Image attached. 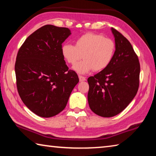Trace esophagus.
<instances>
[{"instance_id":"34e87169","label":"esophagus","mask_w":156,"mask_h":156,"mask_svg":"<svg viewBox=\"0 0 156 156\" xmlns=\"http://www.w3.org/2000/svg\"><path fill=\"white\" fill-rule=\"evenodd\" d=\"M79 80H80V82H83V81H85L86 80V78L84 77V76H79Z\"/></svg>"}]
</instances>
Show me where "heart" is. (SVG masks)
I'll return each instance as SVG.
<instances>
[{
  "mask_svg": "<svg viewBox=\"0 0 156 156\" xmlns=\"http://www.w3.org/2000/svg\"><path fill=\"white\" fill-rule=\"evenodd\" d=\"M115 49V43L112 39L89 32L76 39L75 45L65 43L61 52L66 61L72 65L83 57L85 60L75 64L73 69L80 74H85L93 69L100 72L107 68L114 57Z\"/></svg>",
  "mask_w": 156,
  "mask_h": 156,
  "instance_id": "heart-1",
  "label": "heart"
}]
</instances>
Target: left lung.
I'll use <instances>...</instances> for the list:
<instances>
[{"label": "left lung", "instance_id": "obj_1", "mask_svg": "<svg viewBox=\"0 0 156 156\" xmlns=\"http://www.w3.org/2000/svg\"><path fill=\"white\" fill-rule=\"evenodd\" d=\"M116 46L109 65L88 79V102L92 112L105 118L122 112L134 98L139 87L140 67L129 41L111 29Z\"/></svg>", "mask_w": 156, "mask_h": 156}]
</instances>
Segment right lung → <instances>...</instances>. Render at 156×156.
Instances as JSON below:
<instances>
[{
  "label": "right lung",
  "mask_w": 156,
  "mask_h": 156,
  "mask_svg": "<svg viewBox=\"0 0 156 156\" xmlns=\"http://www.w3.org/2000/svg\"><path fill=\"white\" fill-rule=\"evenodd\" d=\"M71 34L66 27L43 26L26 39L18 52L15 73L18 94L26 107L41 117L61 112L79 82L61 52L62 43Z\"/></svg>",
  "instance_id": "1"
}]
</instances>
